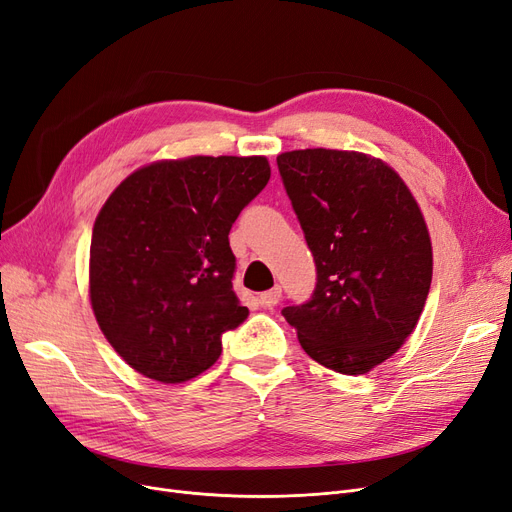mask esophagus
I'll list each match as a JSON object with an SVG mask.
<instances>
[{
	"mask_svg": "<svg viewBox=\"0 0 512 512\" xmlns=\"http://www.w3.org/2000/svg\"><path fill=\"white\" fill-rule=\"evenodd\" d=\"M280 287H274V289H270V291H266V293H261L259 295V304L263 306V308H272V306H276L278 304V299H280Z\"/></svg>",
	"mask_w": 512,
	"mask_h": 512,
	"instance_id": "obj_1",
	"label": "esophagus"
}]
</instances>
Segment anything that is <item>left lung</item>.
Here are the masks:
<instances>
[{
	"instance_id": "left-lung-1",
	"label": "left lung",
	"mask_w": 512,
	"mask_h": 512,
	"mask_svg": "<svg viewBox=\"0 0 512 512\" xmlns=\"http://www.w3.org/2000/svg\"><path fill=\"white\" fill-rule=\"evenodd\" d=\"M316 263L306 304L282 308L301 348L363 375L411 335L432 280V246L405 181L358 151L295 149L276 158Z\"/></svg>"
}]
</instances>
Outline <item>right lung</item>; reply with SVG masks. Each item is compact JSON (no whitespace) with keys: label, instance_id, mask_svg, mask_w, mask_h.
Masks as SVG:
<instances>
[{"label":"right lung","instance_id":"add662e5","mask_svg":"<svg viewBox=\"0 0 512 512\" xmlns=\"http://www.w3.org/2000/svg\"><path fill=\"white\" fill-rule=\"evenodd\" d=\"M270 181L263 156H194L135 170L103 204L90 242V304L124 361L162 384L200 375L242 325L230 230Z\"/></svg>","mask_w":512,"mask_h":512}]
</instances>
